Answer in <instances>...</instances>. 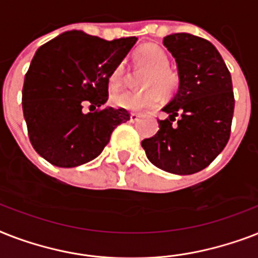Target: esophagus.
<instances>
[{
  "label": "esophagus",
  "mask_w": 258,
  "mask_h": 258,
  "mask_svg": "<svg viewBox=\"0 0 258 258\" xmlns=\"http://www.w3.org/2000/svg\"><path fill=\"white\" fill-rule=\"evenodd\" d=\"M139 117H141V115H139V113H131V115H130V121H131V123H135V121H138L139 120Z\"/></svg>",
  "instance_id": "obj_1"
}]
</instances>
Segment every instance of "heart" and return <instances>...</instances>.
I'll use <instances>...</instances> for the list:
<instances>
[{
	"label": "heart",
	"mask_w": 258,
	"mask_h": 258,
	"mask_svg": "<svg viewBox=\"0 0 258 258\" xmlns=\"http://www.w3.org/2000/svg\"><path fill=\"white\" fill-rule=\"evenodd\" d=\"M137 66L147 68L142 78V91H124L112 95L111 103L113 107L127 109L133 112H141L145 109L154 108L163 96H171L179 87V75L169 67V56L165 50L154 44L141 46L134 54ZM124 80V67L119 64L108 75L109 88L116 89Z\"/></svg>",
	"instance_id": "b5f03b06"
}]
</instances>
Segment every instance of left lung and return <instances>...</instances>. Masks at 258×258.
Here are the masks:
<instances>
[{
    "instance_id": "1",
    "label": "left lung",
    "mask_w": 258,
    "mask_h": 258,
    "mask_svg": "<svg viewBox=\"0 0 258 258\" xmlns=\"http://www.w3.org/2000/svg\"><path fill=\"white\" fill-rule=\"evenodd\" d=\"M175 57L179 89L153 138L142 141L149 161L163 171L190 175L208 167L230 138L234 93L228 67L212 42L188 33L163 38Z\"/></svg>"
}]
</instances>
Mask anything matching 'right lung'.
<instances>
[{"instance_id":"right-lung-1","label":"right lung","mask_w":258,"mask_h":258,"mask_svg":"<svg viewBox=\"0 0 258 258\" xmlns=\"http://www.w3.org/2000/svg\"><path fill=\"white\" fill-rule=\"evenodd\" d=\"M137 40L105 41L71 30L38 48L24 80L22 111L30 143L45 161L57 167L84 165L130 120L125 109L101 107L108 99V75Z\"/></svg>"}]
</instances>
